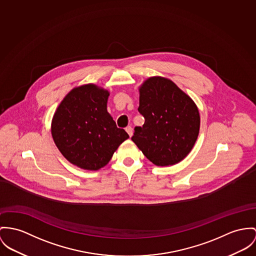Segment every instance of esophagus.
I'll return each instance as SVG.
<instances>
[{
	"label": "esophagus",
	"mask_w": 256,
	"mask_h": 256,
	"mask_svg": "<svg viewBox=\"0 0 256 256\" xmlns=\"http://www.w3.org/2000/svg\"><path fill=\"white\" fill-rule=\"evenodd\" d=\"M126 132L128 134V136L132 138V134H134V130L132 126H126Z\"/></svg>",
	"instance_id": "34e87169"
}]
</instances>
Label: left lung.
<instances>
[{
    "mask_svg": "<svg viewBox=\"0 0 256 256\" xmlns=\"http://www.w3.org/2000/svg\"><path fill=\"white\" fill-rule=\"evenodd\" d=\"M138 112L145 118L132 140L158 166H172L192 150L200 130L197 105L166 78L151 77L139 88Z\"/></svg>",
    "mask_w": 256,
    "mask_h": 256,
    "instance_id": "1",
    "label": "left lung"
}]
</instances>
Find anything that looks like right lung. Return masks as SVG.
Returning a JSON list of instances; mask_svg holds the SVG:
<instances>
[{
    "label": "right lung",
    "instance_id": "add662e5",
    "mask_svg": "<svg viewBox=\"0 0 256 256\" xmlns=\"http://www.w3.org/2000/svg\"><path fill=\"white\" fill-rule=\"evenodd\" d=\"M109 92L94 84L73 88L59 104L52 136L61 154L82 170L105 166L128 138L107 112Z\"/></svg>",
    "mask_w": 256,
    "mask_h": 256
}]
</instances>
